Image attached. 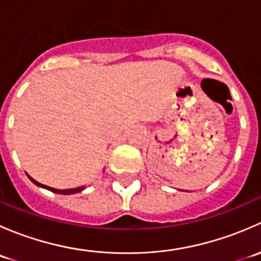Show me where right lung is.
<instances>
[{"label":"right lung","instance_id":"right-lung-1","mask_svg":"<svg viewBox=\"0 0 261 261\" xmlns=\"http://www.w3.org/2000/svg\"><path fill=\"white\" fill-rule=\"evenodd\" d=\"M28 177L30 178V180L33 181L34 184H36V186H38V187H41V188L48 189V191H51V192H54V193H58V194H74V193H80V192H82L84 188H86V187L83 186V187H78V188H70V189H55V188H51V187L45 186V184L39 183V181H36L35 179H33V178H31L29 174H28Z\"/></svg>","mask_w":261,"mask_h":261}]
</instances>
